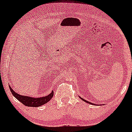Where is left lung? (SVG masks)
<instances>
[{
    "mask_svg": "<svg viewBox=\"0 0 132 132\" xmlns=\"http://www.w3.org/2000/svg\"><path fill=\"white\" fill-rule=\"evenodd\" d=\"M81 98V99L83 101H85V102H87V103H89V104H93V103H90V102H89V101H86L85 100H84V99H83V98Z\"/></svg>",
    "mask_w": 132,
    "mask_h": 132,
    "instance_id": "8db88e82",
    "label": "left lung"
}]
</instances>
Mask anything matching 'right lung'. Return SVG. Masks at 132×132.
Returning <instances> with one entry per match:
<instances>
[{
	"mask_svg": "<svg viewBox=\"0 0 132 132\" xmlns=\"http://www.w3.org/2000/svg\"><path fill=\"white\" fill-rule=\"evenodd\" d=\"M9 88H10V92H12L13 95L18 100L23 103L24 105L29 106V107H38V106H42L43 104L48 103L53 96V92L50 93L48 96L40 98H32L28 96H22V95H19L14 92V90L11 88L10 86H9Z\"/></svg>",
	"mask_w": 132,
	"mask_h": 132,
	"instance_id": "add662e5",
	"label": "right lung"
}]
</instances>
